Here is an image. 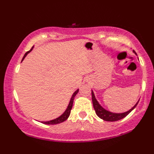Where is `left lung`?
I'll list each match as a JSON object with an SVG mask.
<instances>
[{"mask_svg": "<svg viewBox=\"0 0 154 154\" xmlns=\"http://www.w3.org/2000/svg\"><path fill=\"white\" fill-rule=\"evenodd\" d=\"M92 104H93L94 109H95L96 114L97 115L98 117L100 118L101 119L105 120V121H111V122L117 121V120L123 119V118H125V116H127L130 113L131 111H132L133 109L136 107L137 104L138 103H138H137L131 109V110L127 111V112H123V113H114V112H111L110 111L106 110L99 104V103H98L97 100H96L95 95H94V92L92 90Z\"/></svg>", "mask_w": 154, "mask_h": 154, "instance_id": "left-lung-1", "label": "left lung"}]
</instances>
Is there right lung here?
Returning a JSON list of instances; mask_svg holds the SVG:
<instances>
[{"label":"right lung","mask_w":154,"mask_h":154,"mask_svg":"<svg viewBox=\"0 0 154 154\" xmlns=\"http://www.w3.org/2000/svg\"><path fill=\"white\" fill-rule=\"evenodd\" d=\"M33 47L31 48V50H29V51H28L26 53L24 54V56L23 57V59H22V61L23 60L24 58H25L26 57V55L29 54L30 51L32 50ZM79 92V89L78 90H77L76 91L74 92V94L72 95V97H71V100H70V102H69V104L68 105L67 108H66V110H65V112L63 113L62 116H59V118H56V119L54 120H49V121H47V122H42V123L44 124H47V125H54V124H58V123H62V122L65 121V120L67 119L68 118H69V115H70V112H71V110H72V105H73V102H74V99H75V97L76 96V95L77 94V92Z\"/></svg>","instance_id":"add662e5"}]
</instances>
